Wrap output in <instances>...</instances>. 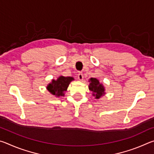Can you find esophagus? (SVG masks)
I'll return each instance as SVG.
<instances>
[{"label": "esophagus", "instance_id": "esophagus-1", "mask_svg": "<svg viewBox=\"0 0 154 154\" xmlns=\"http://www.w3.org/2000/svg\"><path fill=\"white\" fill-rule=\"evenodd\" d=\"M77 77H78V79H79L80 81L83 80V74L82 73V72H79V74L77 75Z\"/></svg>", "mask_w": 154, "mask_h": 154}]
</instances>
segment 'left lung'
I'll list each match as a JSON object with an SVG mask.
<instances>
[{
  "mask_svg": "<svg viewBox=\"0 0 154 154\" xmlns=\"http://www.w3.org/2000/svg\"><path fill=\"white\" fill-rule=\"evenodd\" d=\"M89 82V90L93 92V96H96V98H100V96L105 94V88L100 84L99 81L96 78H91Z\"/></svg>",
  "mask_w": 154,
  "mask_h": 154,
  "instance_id": "obj_1",
  "label": "left lung"
}]
</instances>
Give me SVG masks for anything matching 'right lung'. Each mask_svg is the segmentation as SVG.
<instances>
[{
  "mask_svg": "<svg viewBox=\"0 0 154 154\" xmlns=\"http://www.w3.org/2000/svg\"><path fill=\"white\" fill-rule=\"evenodd\" d=\"M74 79L72 77L60 76L57 80H52V82L48 85V90L52 94L57 96H64V92L66 91L69 83Z\"/></svg>",
  "mask_w": 154,
  "mask_h": 154,
  "instance_id": "right-lung-1",
  "label": "right lung"
}]
</instances>
